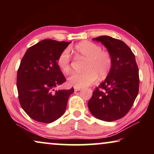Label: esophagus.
Masks as SVG:
<instances>
[{
  "label": "esophagus",
  "instance_id": "34e87169",
  "mask_svg": "<svg viewBox=\"0 0 154 154\" xmlns=\"http://www.w3.org/2000/svg\"><path fill=\"white\" fill-rule=\"evenodd\" d=\"M81 90V88H74L75 91H79V90Z\"/></svg>",
  "mask_w": 154,
  "mask_h": 154
}]
</instances>
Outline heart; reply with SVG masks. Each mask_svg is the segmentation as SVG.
<instances>
[{"label": "heart", "instance_id": "b5f03b06", "mask_svg": "<svg viewBox=\"0 0 154 154\" xmlns=\"http://www.w3.org/2000/svg\"><path fill=\"white\" fill-rule=\"evenodd\" d=\"M74 49L79 56L86 59L84 66L85 71L73 73L68 79L69 85L75 88H85L97 82L98 75L104 79L109 74L112 66V58L111 54L102 50L100 45L92 42L83 41L77 44ZM57 62L62 72H70L71 55L68 49L61 52Z\"/></svg>", "mask_w": 154, "mask_h": 154}]
</instances>
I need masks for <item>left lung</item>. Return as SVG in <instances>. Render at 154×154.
<instances>
[{"label":"left lung","mask_w":154,"mask_h":154,"mask_svg":"<svg viewBox=\"0 0 154 154\" xmlns=\"http://www.w3.org/2000/svg\"><path fill=\"white\" fill-rule=\"evenodd\" d=\"M92 40L106 47L111 55L112 66L106 79L93 91L88 108L97 119L114 121L127 114L138 94L140 79L135 56L119 39L102 35Z\"/></svg>","instance_id":"obj_1"}]
</instances>
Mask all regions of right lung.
Returning <instances> with one entry per match:
<instances>
[{"instance_id": "obj_1", "label": "right lung", "mask_w": 154, "mask_h": 154, "mask_svg": "<svg viewBox=\"0 0 154 154\" xmlns=\"http://www.w3.org/2000/svg\"><path fill=\"white\" fill-rule=\"evenodd\" d=\"M71 42L45 39L26 50L17 76L19 100L31 119L50 123L62 116L69 97L74 92L55 90L66 81L57 65L58 57Z\"/></svg>"}]
</instances>
